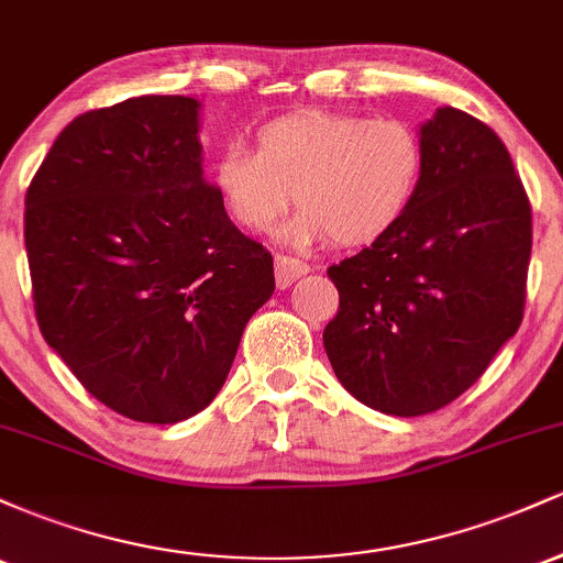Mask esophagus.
Instances as JSON below:
<instances>
[{
	"instance_id": "obj_1",
	"label": "esophagus",
	"mask_w": 563,
	"mask_h": 563,
	"mask_svg": "<svg viewBox=\"0 0 563 563\" xmlns=\"http://www.w3.org/2000/svg\"><path fill=\"white\" fill-rule=\"evenodd\" d=\"M309 273V264L301 260H290V256H275V280L277 288H290L301 275Z\"/></svg>"
}]
</instances>
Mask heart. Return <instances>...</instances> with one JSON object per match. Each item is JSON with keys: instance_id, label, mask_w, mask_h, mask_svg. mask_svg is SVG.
I'll return each instance as SVG.
<instances>
[{"instance_id": "1", "label": "heart", "mask_w": 563, "mask_h": 563, "mask_svg": "<svg viewBox=\"0 0 563 563\" xmlns=\"http://www.w3.org/2000/svg\"><path fill=\"white\" fill-rule=\"evenodd\" d=\"M421 134L399 119L301 111L256 129L254 153L224 147L211 185L245 232H269L290 200L301 206L283 241L367 245L402 222L423 179Z\"/></svg>"}]
</instances>
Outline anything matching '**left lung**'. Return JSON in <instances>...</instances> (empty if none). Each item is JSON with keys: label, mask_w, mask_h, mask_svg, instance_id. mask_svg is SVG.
Segmentation results:
<instances>
[{"label": "left lung", "mask_w": 563, "mask_h": 563, "mask_svg": "<svg viewBox=\"0 0 563 563\" xmlns=\"http://www.w3.org/2000/svg\"><path fill=\"white\" fill-rule=\"evenodd\" d=\"M418 134V196L389 235L328 269L341 301L322 333L341 386L399 418L450 405L514 339L532 254V209L493 129L444 106Z\"/></svg>", "instance_id": "obj_1"}]
</instances>
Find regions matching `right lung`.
<instances>
[{
  "label": "right lung",
  "mask_w": 563,
  "mask_h": 563,
  "mask_svg": "<svg viewBox=\"0 0 563 563\" xmlns=\"http://www.w3.org/2000/svg\"><path fill=\"white\" fill-rule=\"evenodd\" d=\"M200 100L145 95L74 119L25 192L44 341L81 386L142 423L196 416L273 296L269 251L203 177Z\"/></svg>",
  "instance_id": "add662e5"
}]
</instances>
